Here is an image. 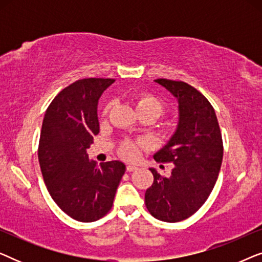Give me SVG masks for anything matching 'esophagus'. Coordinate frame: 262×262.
Returning a JSON list of instances; mask_svg holds the SVG:
<instances>
[{
  "label": "esophagus",
  "mask_w": 262,
  "mask_h": 262,
  "mask_svg": "<svg viewBox=\"0 0 262 262\" xmlns=\"http://www.w3.org/2000/svg\"><path fill=\"white\" fill-rule=\"evenodd\" d=\"M137 169H138V167L132 166V164H128V166L126 167V170L127 171H135V170H137Z\"/></svg>",
  "instance_id": "obj_1"
}]
</instances>
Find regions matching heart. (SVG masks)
I'll list each match as a JSON object with an SVG mask.
<instances>
[{"label":"heart","instance_id":"b5f03b06","mask_svg":"<svg viewBox=\"0 0 262 262\" xmlns=\"http://www.w3.org/2000/svg\"><path fill=\"white\" fill-rule=\"evenodd\" d=\"M113 102H108L103 108V114H108L110 110L112 108ZM135 105L136 110L139 113V116H143V114H149V116H152L154 118L160 117L161 114H163L164 110H166V106H164V102L159 98H156L155 95L148 94V93H142V94L137 95L135 98ZM141 142H132V141H125L121 143L119 152L120 155L124 157V159L127 160H135L136 157L138 156L139 152V145H141Z\"/></svg>","mask_w":262,"mask_h":262}]
</instances>
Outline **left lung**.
<instances>
[{
	"label": "left lung",
	"instance_id": "8db88e82",
	"mask_svg": "<svg viewBox=\"0 0 262 262\" xmlns=\"http://www.w3.org/2000/svg\"><path fill=\"white\" fill-rule=\"evenodd\" d=\"M155 82L178 100L179 123L169 142L154 155L174 168L169 178L150 168L154 182L145 192V205L157 220L175 223L191 217L209 198L223 160V141L213 107L202 93L182 81Z\"/></svg>",
	"mask_w": 262,
	"mask_h": 262
}]
</instances>
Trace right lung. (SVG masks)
Returning a JSON list of instances; mask_svg holds the SVG:
<instances>
[{
  "mask_svg": "<svg viewBox=\"0 0 262 262\" xmlns=\"http://www.w3.org/2000/svg\"><path fill=\"white\" fill-rule=\"evenodd\" d=\"M112 78L78 80L52 100L46 110L38 159L48 191L59 209L78 222H95L113 205L125 164L100 166L87 149L99 134L98 102Z\"/></svg>",
  "mask_w": 262,
  "mask_h": 262,
  "instance_id": "right-lung-1",
  "label": "right lung"
}]
</instances>
